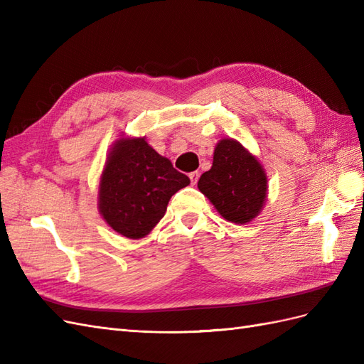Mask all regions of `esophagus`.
I'll return each instance as SVG.
<instances>
[{
	"label": "esophagus",
	"instance_id": "1",
	"mask_svg": "<svg viewBox=\"0 0 364 364\" xmlns=\"http://www.w3.org/2000/svg\"><path fill=\"white\" fill-rule=\"evenodd\" d=\"M199 171H193V173H190V181H191V185H196L197 183V181H199Z\"/></svg>",
	"mask_w": 364,
	"mask_h": 364
}]
</instances>
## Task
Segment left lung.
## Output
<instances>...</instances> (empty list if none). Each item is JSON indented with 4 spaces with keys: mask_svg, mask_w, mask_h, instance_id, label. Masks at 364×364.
Listing matches in <instances>:
<instances>
[{
    "mask_svg": "<svg viewBox=\"0 0 364 364\" xmlns=\"http://www.w3.org/2000/svg\"><path fill=\"white\" fill-rule=\"evenodd\" d=\"M217 213L235 225L252 222L267 200V174L258 158L234 138H223L214 149L213 167L199 183Z\"/></svg>",
    "mask_w": 364,
    "mask_h": 364,
    "instance_id": "obj_1",
    "label": "left lung"
}]
</instances>
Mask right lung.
<instances>
[{"label": "right lung", "instance_id": "1", "mask_svg": "<svg viewBox=\"0 0 364 364\" xmlns=\"http://www.w3.org/2000/svg\"><path fill=\"white\" fill-rule=\"evenodd\" d=\"M190 185L146 136H121L109 150L98 185V211L115 232L130 240L149 235L171 196Z\"/></svg>", "mask_w": 364, "mask_h": 364}]
</instances>
